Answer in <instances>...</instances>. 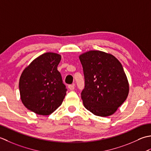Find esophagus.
Returning a JSON list of instances; mask_svg holds the SVG:
<instances>
[{"mask_svg": "<svg viewBox=\"0 0 151 151\" xmlns=\"http://www.w3.org/2000/svg\"><path fill=\"white\" fill-rule=\"evenodd\" d=\"M74 88H75V87H74V85H68V88L70 89V91H73V89H74Z\"/></svg>", "mask_w": 151, "mask_h": 151, "instance_id": "1", "label": "esophagus"}]
</instances>
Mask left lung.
I'll use <instances>...</instances> for the list:
<instances>
[{
  "mask_svg": "<svg viewBox=\"0 0 151 151\" xmlns=\"http://www.w3.org/2000/svg\"><path fill=\"white\" fill-rule=\"evenodd\" d=\"M85 88L81 99L85 107L96 116L114 114L127 99L129 83L121 63L113 55L91 50L79 55Z\"/></svg>",
  "mask_w": 151,
  "mask_h": 151,
  "instance_id": "1",
  "label": "left lung"
}]
</instances>
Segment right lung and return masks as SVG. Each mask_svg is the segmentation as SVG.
<instances>
[{
	"mask_svg": "<svg viewBox=\"0 0 151 151\" xmlns=\"http://www.w3.org/2000/svg\"><path fill=\"white\" fill-rule=\"evenodd\" d=\"M59 54L48 52L33 60L21 73L19 88L23 105L40 115H49L61 104L66 94L57 66Z\"/></svg>",
	"mask_w": 151,
	"mask_h": 151,
	"instance_id": "obj_1",
	"label": "right lung"
}]
</instances>
